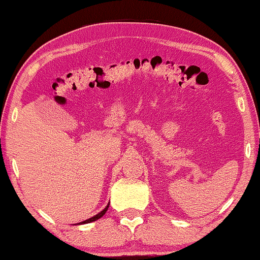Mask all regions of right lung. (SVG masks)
<instances>
[{"label":"right lung","mask_w":260,"mask_h":260,"mask_svg":"<svg viewBox=\"0 0 260 260\" xmlns=\"http://www.w3.org/2000/svg\"><path fill=\"white\" fill-rule=\"evenodd\" d=\"M109 205H110V203H108V205L105 206V208L101 211V212H99L98 214L96 215H94V217H91V218H89V219H87V220H85V221H82V222H79L78 225H82V223H89V222H93V221H96V220H99L100 218H102L103 215L105 214V212H107L108 211V209H109Z\"/></svg>","instance_id":"add662e5"}]
</instances>
